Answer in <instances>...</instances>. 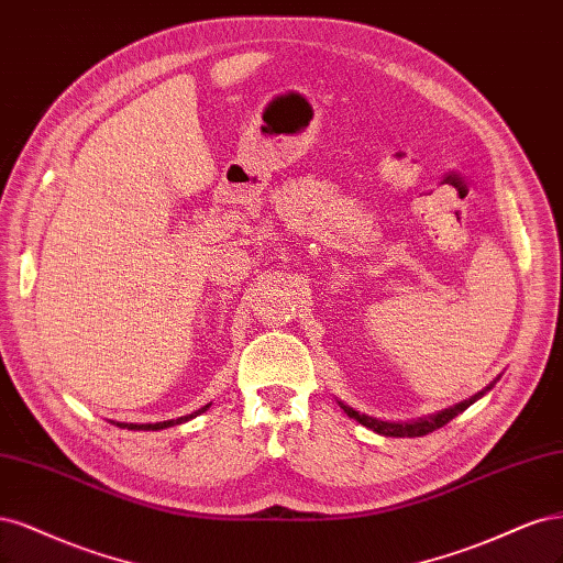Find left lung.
<instances>
[{"label":"left lung","instance_id":"left-lung-1","mask_svg":"<svg viewBox=\"0 0 563 563\" xmlns=\"http://www.w3.org/2000/svg\"><path fill=\"white\" fill-rule=\"evenodd\" d=\"M500 376L494 378L492 384H488L486 388L477 390L475 395L465 397V400L451 405L446 409H438V411H430V413H419V416H409V419H388V416H376V413H369V411H360L355 409L353 405L339 400V407L346 411L351 419H355L360 426H365L378 434H384V438H423V434L438 430L442 426H446L449 421L456 419L459 413H463L470 405H475L477 400H482V397L486 393H492L494 386L498 384Z\"/></svg>","mask_w":563,"mask_h":563}]
</instances>
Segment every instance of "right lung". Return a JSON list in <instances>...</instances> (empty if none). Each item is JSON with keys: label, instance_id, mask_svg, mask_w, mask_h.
Segmentation results:
<instances>
[{"label": "right lung", "instance_id": "1", "mask_svg": "<svg viewBox=\"0 0 563 563\" xmlns=\"http://www.w3.org/2000/svg\"><path fill=\"white\" fill-rule=\"evenodd\" d=\"M210 405H201L196 411L191 413H185V416H177V419H166V421H154V423H123V421H112L114 426L119 428H129V430H163V428H170V426H177V423H185L189 419H194V416L203 413Z\"/></svg>", "mask_w": 563, "mask_h": 563}]
</instances>
